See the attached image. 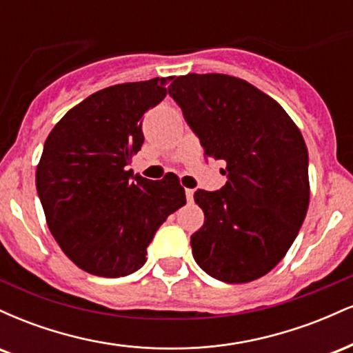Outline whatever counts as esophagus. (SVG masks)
<instances>
[{
  "instance_id": "obj_1",
  "label": "esophagus",
  "mask_w": 353,
  "mask_h": 353,
  "mask_svg": "<svg viewBox=\"0 0 353 353\" xmlns=\"http://www.w3.org/2000/svg\"><path fill=\"white\" fill-rule=\"evenodd\" d=\"M185 197H188V202H192L194 201V190L185 189Z\"/></svg>"
}]
</instances>
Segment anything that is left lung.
I'll return each instance as SVG.
<instances>
[{"label": "left lung", "mask_w": 353, "mask_h": 353, "mask_svg": "<svg viewBox=\"0 0 353 353\" xmlns=\"http://www.w3.org/2000/svg\"><path fill=\"white\" fill-rule=\"evenodd\" d=\"M169 94L228 176L221 190L194 192L204 210L190 236L194 259L217 281L252 282L282 261L305 219V141L281 104L244 79L192 72L174 79Z\"/></svg>", "instance_id": "left-lung-1"}]
</instances>
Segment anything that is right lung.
I'll return each mask as SVG.
<instances>
[{"instance_id":"right-lung-1","label":"right lung","mask_w":353,"mask_h":353,"mask_svg":"<svg viewBox=\"0 0 353 353\" xmlns=\"http://www.w3.org/2000/svg\"><path fill=\"white\" fill-rule=\"evenodd\" d=\"M169 81L101 89L70 109L44 143L36 189L48 228L84 272H136L156 230L185 204L176 174L149 181L125 169L144 143V112L165 98Z\"/></svg>"}]
</instances>
